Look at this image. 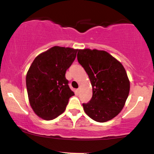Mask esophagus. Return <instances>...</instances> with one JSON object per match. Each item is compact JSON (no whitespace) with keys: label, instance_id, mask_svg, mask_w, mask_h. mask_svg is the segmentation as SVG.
<instances>
[{"label":"esophagus","instance_id":"obj_1","mask_svg":"<svg viewBox=\"0 0 154 154\" xmlns=\"http://www.w3.org/2000/svg\"><path fill=\"white\" fill-rule=\"evenodd\" d=\"M79 92H80V88H78V89H77V90H76V94H78Z\"/></svg>","mask_w":154,"mask_h":154}]
</instances>
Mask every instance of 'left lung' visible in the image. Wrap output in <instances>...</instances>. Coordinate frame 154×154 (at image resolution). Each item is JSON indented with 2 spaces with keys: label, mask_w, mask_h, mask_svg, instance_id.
Returning <instances> with one entry per match:
<instances>
[{
  "label": "left lung",
  "mask_w": 154,
  "mask_h": 154,
  "mask_svg": "<svg viewBox=\"0 0 154 154\" xmlns=\"http://www.w3.org/2000/svg\"><path fill=\"white\" fill-rule=\"evenodd\" d=\"M77 60L90 79L93 96L83 103L88 116L97 122H106L122 110L129 96L130 83L123 65L103 50H78Z\"/></svg>",
  "instance_id": "left-lung-1"
}]
</instances>
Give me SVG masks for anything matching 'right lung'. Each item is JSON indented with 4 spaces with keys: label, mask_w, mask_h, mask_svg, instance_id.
<instances>
[{
    "label": "right lung",
    "mask_w": 154,
    "mask_h": 154,
    "mask_svg": "<svg viewBox=\"0 0 154 154\" xmlns=\"http://www.w3.org/2000/svg\"><path fill=\"white\" fill-rule=\"evenodd\" d=\"M78 50L55 46L38 55L26 75L28 99L35 113L45 120H52L65 110L74 92L66 79Z\"/></svg>",
    "instance_id": "right-lung-1"
}]
</instances>
